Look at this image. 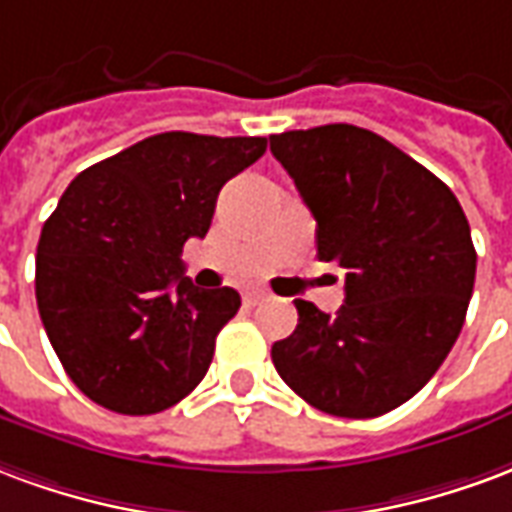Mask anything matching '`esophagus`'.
Listing matches in <instances>:
<instances>
[{
    "mask_svg": "<svg viewBox=\"0 0 512 512\" xmlns=\"http://www.w3.org/2000/svg\"><path fill=\"white\" fill-rule=\"evenodd\" d=\"M267 297V292H261V289H251V292H245V297H242V302L248 305V308H253L256 302H261Z\"/></svg>",
    "mask_w": 512,
    "mask_h": 512,
    "instance_id": "34e87169",
    "label": "esophagus"
}]
</instances>
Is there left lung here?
<instances>
[{
	"label": "left lung",
	"mask_w": 512,
	"mask_h": 512,
	"mask_svg": "<svg viewBox=\"0 0 512 512\" xmlns=\"http://www.w3.org/2000/svg\"><path fill=\"white\" fill-rule=\"evenodd\" d=\"M316 218L319 259L346 270L335 316L294 300L300 322L272 343L275 371L335 417H379L439 371L464 327L477 253L445 182L354 125L270 136Z\"/></svg>",
	"instance_id": "obj_1"
}]
</instances>
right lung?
<instances>
[{
    "mask_svg": "<svg viewBox=\"0 0 512 512\" xmlns=\"http://www.w3.org/2000/svg\"><path fill=\"white\" fill-rule=\"evenodd\" d=\"M261 136L158 133L81 171L37 242V311L81 393L155 414L204 379L240 294L199 289L182 245L210 231L220 188L264 155Z\"/></svg>",
    "mask_w": 512,
    "mask_h": 512,
    "instance_id": "obj_1",
    "label": "right lung"
}]
</instances>
